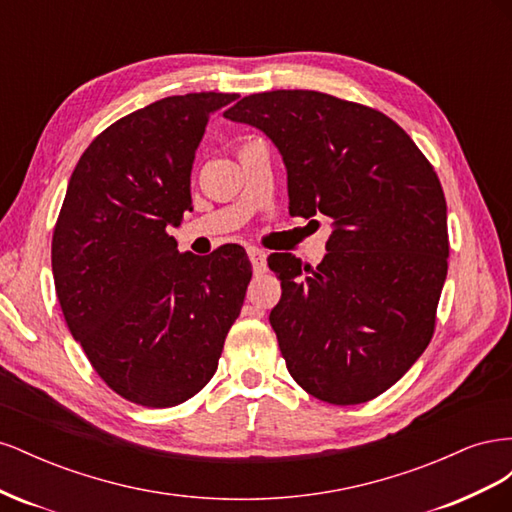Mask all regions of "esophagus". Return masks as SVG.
Masks as SVG:
<instances>
[{
  "instance_id": "1",
  "label": "esophagus",
  "mask_w": 512,
  "mask_h": 512,
  "mask_svg": "<svg viewBox=\"0 0 512 512\" xmlns=\"http://www.w3.org/2000/svg\"><path fill=\"white\" fill-rule=\"evenodd\" d=\"M247 256H250L254 273H265L267 269V254L260 250V247H247Z\"/></svg>"
}]
</instances>
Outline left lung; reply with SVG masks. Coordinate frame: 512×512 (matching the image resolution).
<instances>
[{"mask_svg":"<svg viewBox=\"0 0 512 512\" xmlns=\"http://www.w3.org/2000/svg\"><path fill=\"white\" fill-rule=\"evenodd\" d=\"M226 119L282 153L290 213L327 215L316 269L271 254L282 299L269 322L290 376L327 404H363L431 342L448 269L446 200L436 170L393 119L320 91L245 96Z\"/></svg>","mask_w":512,"mask_h":512,"instance_id":"1","label":"left lung"}]
</instances>
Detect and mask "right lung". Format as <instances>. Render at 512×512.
Wrapping results in <instances>:
<instances>
[{"instance_id":"1","label":"right lung","mask_w":512,"mask_h":512,"mask_svg":"<svg viewBox=\"0 0 512 512\" xmlns=\"http://www.w3.org/2000/svg\"><path fill=\"white\" fill-rule=\"evenodd\" d=\"M232 100L170 96L115 121L76 164L55 224L68 329L98 376L147 408L183 404L213 378L252 277L239 245L198 258L166 232L192 211L196 149Z\"/></svg>"}]
</instances>
